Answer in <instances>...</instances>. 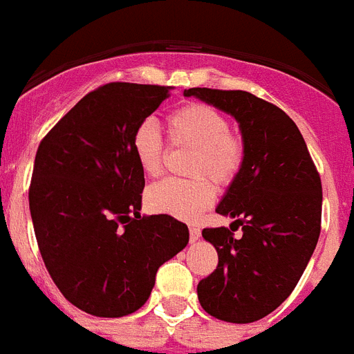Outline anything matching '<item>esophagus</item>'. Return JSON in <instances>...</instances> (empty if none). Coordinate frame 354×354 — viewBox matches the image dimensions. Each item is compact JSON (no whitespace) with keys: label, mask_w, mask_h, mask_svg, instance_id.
<instances>
[{"label":"esophagus","mask_w":354,"mask_h":354,"mask_svg":"<svg viewBox=\"0 0 354 354\" xmlns=\"http://www.w3.org/2000/svg\"><path fill=\"white\" fill-rule=\"evenodd\" d=\"M201 237V228L199 226H190V241L195 243Z\"/></svg>","instance_id":"1"}]
</instances>
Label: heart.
<instances>
[{"label": "heart", "mask_w": 354, "mask_h": 354, "mask_svg": "<svg viewBox=\"0 0 354 354\" xmlns=\"http://www.w3.org/2000/svg\"><path fill=\"white\" fill-rule=\"evenodd\" d=\"M169 142L190 146L188 175L194 179H166L149 186L146 203L164 216L194 221L216 201V185L226 188L239 177L247 148L241 135L230 129L228 118L214 107L188 104L175 109L166 118ZM131 151L138 168L148 177H157L164 168V142L153 122L144 120L131 135ZM212 178L214 180H209Z\"/></svg>", "instance_id": "b5f03b06"}]
</instances>
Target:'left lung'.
I'll list each match as a JSON object with an SVG mask.
<instances>
[{"mask_svg":"<svg viewBox=\"0 0 354 354\" xmlns=\"http://www.w3.org/2000/svg\"><path fill=\"white\" fill-rule=\"evenodd\" d=\"M185 97L230 113L239 122L247 157L217 214L230 228H205L217 268L197 285L201 307L217 320L250 324L278 309L298 285L322 230V180L298 126L270 102L247 91L208 87ZM243 236H233V225Z\"/></svg>","mask_w":354,"mask_h":354,"instance_id":"1","label":"left lung"}]
</instances>
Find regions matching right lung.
<instances>
[{
    "label": "right lung",
    "mask_w": 354,
    "mask_h": 354,
    "mask_svg": "<svg viewBox=\"0 0 354 354\" xmlns=\"http://www.w3.org/2000/svg\"><path fill=\"white\" fill-rule=\"evenodd\" d=\"M169 86L111 82L87 93L38 146L29 206L39 254L65 299L100 318L140 309L155 274L188 245L171 216H140L138 124Z\"/></svg>",
    "instance_id": "add662e5"
}]
</instances>
